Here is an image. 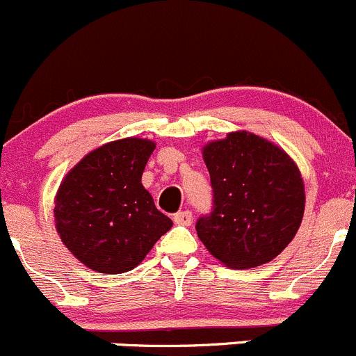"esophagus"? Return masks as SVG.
<instances>
[{
  "label": "esophagus",
  "instance_id": "esophagus-1",
  "mask_svg": "<svg viewBox=\"0 0 356 356\" xmlns=\"http://www.w3.org/2000/svg\"><path fill=\"white\" fill-rule=\"evenodd\" d=\"M173 221L177 222V225H181V226H190L193 221V216L190 211H181V212H177L173 218Z\"/></svg>",
  "mask_w": 356,
  "mask_h": 356
}]
</instances>
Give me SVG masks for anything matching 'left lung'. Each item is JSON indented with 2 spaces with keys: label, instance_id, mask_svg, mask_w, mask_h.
Returning <instances> with one entry per match:
<instances>
[{
  "label": "left lung",
  "instance_id": "left-lung-1",
  "mask_svg": "<svg viewBox=\"0 0 356 356\" xmlns=\"http://www.w3.org/2000/svg\"><path fill=\"white\" fill-rule=\"evenodd\" d=\"M202 156L211 175L212 211L195 229L205 248L233 269L270 262L295 238L305 211L295 161L245 130L209 142Z\"/></svg>",
  "mask_w": 356,
  "mask_h": 356
}]
</instances>
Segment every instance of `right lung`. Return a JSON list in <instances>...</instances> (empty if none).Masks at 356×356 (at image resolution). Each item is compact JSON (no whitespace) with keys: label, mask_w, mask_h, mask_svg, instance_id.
I'll use <instances>...</instances> for the list:
<instances>
[{"label":"right lung","mask_w":356,"mask_h":356,"mask_svg":"<svg viewBox=\"0 0 356 356\" xmlns=\"http://www.w3.org/2000/svg\"><path fill=\"white\" fill-rule=\"evenodd\" d=\"M154 149L147 138L109 142L87 154L61 181L54 199L56 232L89 269L131 270L173 226L142 185Z\"/></svg>","instance_id":"right-lung-1"}]
</instances>
